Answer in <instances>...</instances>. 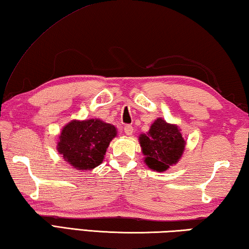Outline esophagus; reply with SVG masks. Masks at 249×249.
Segmentation results:
<instances>
[{
    "instance_id": "obj_1",
    "label": "esophagus",
    "mask_w": 249,
    "mask_h": 249,
    "mask_svg": "<svg viewBox=\"0 0 249 249\" xmlns=\"http://www.w3.org/2000/svg\"><path fill=\"white\" fill-rule=\"evenodd\" d=\"M124 132L126 135H127V136H130V135H132L134 132V128L132 127V125H125Z\"/></svg>"
}]
</instances>
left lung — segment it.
I'll return each instance as SVG.
<instances>
[{"label": "left lung", "mask_w": 249, "mask_h": 249, "mask_svg": "<svg viewBox=\"0 0 249 249\" xmlns=\"http://www.w3.org/2000/svg\"><path fill=\"white\" fill-rule=\"evenodd\" d=\"M144 162L150 169L162 172L178 163L185 148V140L177 124L158 117L146 134L138 137Z\"/></svg>", "instance_id": "left-lung-1"}]
</instances>
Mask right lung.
<instances>
[{"mask_svg":"<svg viewBox=\"0 0 249 249\" xmlns=\"http://www.w3.org/2000/svg\"><path fill=\"white\" fill-rule=\"evenodd\" d=\"M116 135L115 126L102 120H72L61 129L57 150L75 170H92L102 163L109 142Z\"/></svg>","mask_w":249,"mask_h":249,"instance_id":"1","label":"right lung"}]
</instances>
